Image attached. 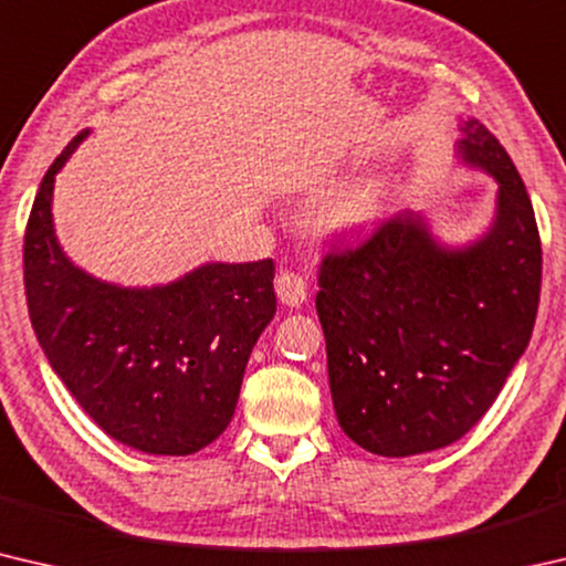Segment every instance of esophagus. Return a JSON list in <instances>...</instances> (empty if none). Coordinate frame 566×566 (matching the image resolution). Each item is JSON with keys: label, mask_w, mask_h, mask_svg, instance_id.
<instances>
[{"label": "esophagus", "mask_w": 566, "mask_h": 566, "mask_svg": "<svg viewBox=\"0 0 566 566\" xmlns=\"http://www.w3.org/2000/svg\"><path fill=\"white\" fill-rule=\"evenodd\" d=\"M274 290L276 296H280V302L286 306H302L306 302V282L294 272H282L276 276Z\"/></svg>", "instance_id": "34e87169"}]
</instances>
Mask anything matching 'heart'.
<instances>
[{"instance_id": "1", "label": "heart", "mask_w": 566, "mask_h": 566, "mask_svg": "<svg viewBox=\"0 0 566 566\" xmlns=\"http://www.w3.org/2000/svg\"><path fill=\"white\" fill-rule=\"evenodd\" d=\"M381 209V191L377 187H354L322 209V227L327 232H357L375 222Z\"/></svg>"}]
</instances>
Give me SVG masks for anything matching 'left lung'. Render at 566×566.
Segmentation results:
<instances>
[{
    "label": "left lung",
    "instance_id": "8db88e82",
    "mask_svg": "<svg viewBox=\"0 0 566 566\" xmlns=\"http://www.w3.org/2000/svg\"><path fill=\"white\" fill-rule=\"evenodd\" d=\"M457 159L496 181L484 234L459 247L427 217L397 212L352 252L322 260L317 314L329 389L352 442L379 457L462 439L530 344L542 244L520 171L479 119L459 122Z\"/></svg>",
    "mask_w": 566,
    "mask_h": 566
}]
</instances>
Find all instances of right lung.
<instances>
[{"label":"right lung","instance_id":"1","mask_svg":"<svg viewBox=\"0 0 566 566\" xmlns=\"http://www.w3.org/2000/svg\"><path fill=\"white\" fill-rule=\"evenodd\" d=\"M87 137L76 134L46 169L27 222L36 342L112 439L145 454H195L234 417L249 354L276 312L274 262H207L155 286L84 272L56 239L52 197L54 177Z\"/></svg>","mask_w":566,"mask_h":566}]
</instances>
